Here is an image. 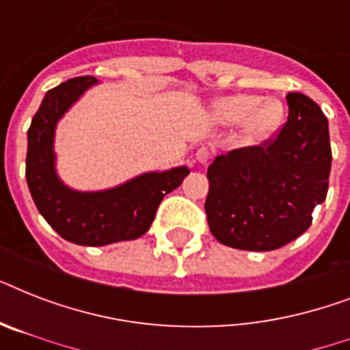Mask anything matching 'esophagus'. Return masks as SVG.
Returning a JSON list of instances; mask_svg holds the SVG:
<instances>
[{
    "instance_id": "obj_1",
    "label": "esophagus",
    "mask_w": 350,
    "mask_h": 350,
    "mask_svg": "<svg viewBox=\"0 0 350 350\" xmlns=\"http://www.w3.org/2000/svg\"><path fill=\"white\" fill-rule=\"evenodd\" d=\"M211 158H213V152H211V148L208 147H200L196 150V159L200 161V163H208L211 161Z\"/></svg>"
}]
</instances>
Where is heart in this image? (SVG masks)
I'll return each mask as SVG.
<instances>
[{
  "label": "heart",
  "mask_w": 350,
  "mask_h": 350,
  "mask_svg": "<svg viewBox=\"0 0 350 350\" xmlns=\"http://www.w3.org/2000/svg\"><path fill=\"white\" fill-rule=\"evenodd\" d=\"M214 118L224 125L243 123L245 137L252 143L272 136L283 121V105L274 98L261 100L256 94H238L218 101Z\"/></svg>",
  "instance_id": "b5f03b06"
}]
</instances>
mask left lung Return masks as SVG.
I'll use <instances>...</instances> for the list:
<instances>
[{"instance_id": "1", "label": "left lung", "mask_w": 350, "mask_h": 350, "mask_svg": "<svg viewBox=\"0 0 350 350\" xmlns=\"http://www.w3.org/2000/svg\"><path fill=\"white\" fill-rule=\"evenodd\" d=\"M287 121L272 137L208 165L205 213L219 243L274 250L309 229L327 196L331 142L325 114L301 92L285 96Z\"/></svg>"}]
</instances>
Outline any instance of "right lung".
Here are the masks:
<instances>
[{"label": "right lung", "instance_id": "right-lung-1", "mask_svg": "<svg viewBox=\"0 0 350 350\" xmlns=\"http://www.w3.org/2000/svg\"><path fill=\"white\" fill-rule=\"evenodd\" d=\"M96 81L92 76H79L46 92L29 126L25 169L32 200L46 224L67 241L87 247L143 236L165 194L180 187L189 174L187 167L148 172L101 192H76L63 185L54 170V129L68 107Z\"/></svg>", "mask_w": 350, "mask_h": 350}]
</instances>
